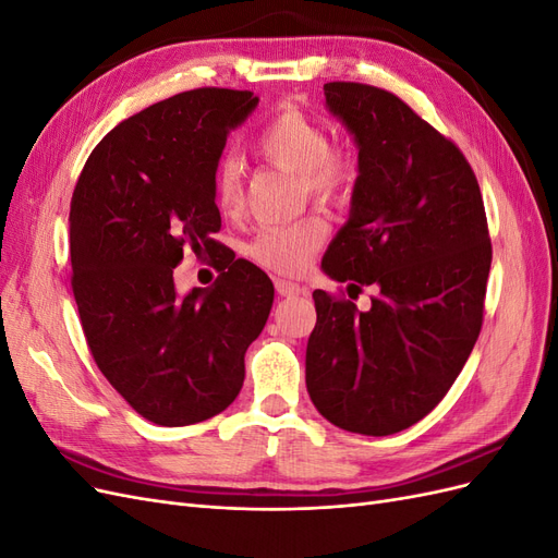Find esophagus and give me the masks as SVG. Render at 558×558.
<instances>
[{
  "mask_svg": "<svg viewBox=\"0 0 558 558\" xmlns=\"http://www.w3.org/2000/svg\"><path fill=\"white\" fill-rule=\"evenodd\" d=\"M275 289H277V293L283 295V298H291V295H298V293L305 291L300 283L289 281V279H277V281H275Z\"/></svg>",
  "mask_w": 558,
  "mask_h": 558,
  "instance_id": "obj_1",
  "label": "esophagus"
}]
</instances>
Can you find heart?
Masks as SVG:
<instances>
[{
    "label": "heart",
    "instance_id": "1",
    "mask_svg": "<svg viewBox=\"0 0 558 558\" xmlns=\"http://www.w3.org/2000/svg\"><path fill=\"white\" fill-rule=\"evenodd\" d=\"M258 154L279 170L300 177L302 189L318 205H342L359 179V162L347 150L330 148L328 132L295 107L275 113L256 142ZM214 199L223 214H238L244 205L242 170L223 160L214 174ZM326 238L320 218H305L293 226H269L256 234L248 253L275 272L295 275L310 263Z\"/></svg>",
    "mask_w": 558,
    "mask_h": 558
}]
</instances>
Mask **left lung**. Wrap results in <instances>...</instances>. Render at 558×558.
Returning a JSON list of instances; mask_svg holds the SVG:
<instances>
[{
	"label": "left lung",
	"mask_w": 558,
	"mask_h": 558,
	"mask_svg": "<svg viewBox=\"0 0 558 558\" xmlns=\"http://www.w3.org/2000/svg\"><path fill=\"white\" fill-rule=\"evenodd\" d=\"M326 109L359 148L347 223L324 272L373 307L314 291L305 379L330 424L393 435L424 418L482 330L492 242L475 172L449 140L375 86L326 83Z\"/></svg>",
	"instance_id": "1"
}]
</instances>
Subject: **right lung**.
<instances>
[{"label":"right lung","mask_w":558,"mask_h":558,"mask_svg":"<svg viewBox=\"0 0 558 558\" xmlns=\"http://www.w3.org/2000/svg\"><path fill=\"white\" fill-rule=\"evenodd\" d=\"M258 107L248 90L197 88L130 116L95 146L70 209L72 289L97 367L158 426L223 412L275 289L248 260L209 289L177 293L183 248L214 251V174L230 130ZM234 258V256H232Z\"/></svg>","instance_id":"obj_1"}]
</instances>
